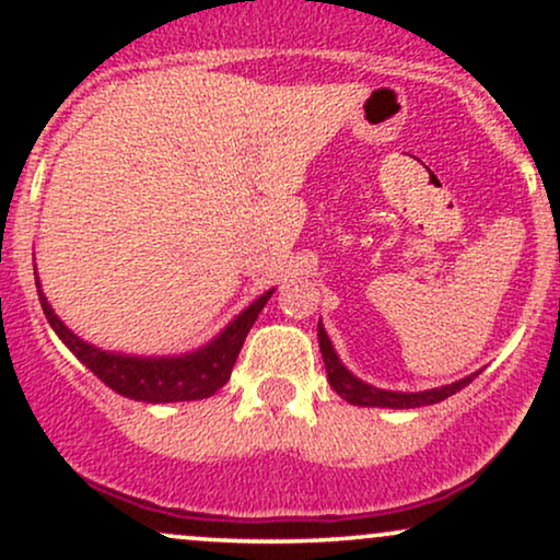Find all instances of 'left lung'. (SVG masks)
Instances as JSON below:
<instances>
[{"label":"left lung","mask_w":560,"mask_h":560,"mask_svg":"<svg viewBox=\"0 0 560 560\" xmlns=\"http://www.w3.org/2000/svg\"><path fill=\"white\" fill-rule=\"evenodd\" d=\"M318 345H320V355H324V365L326 374H329V384L337 389V395H342L347 402L352 405H363V408H421V405H434L445 397L455 395L458 389H464L474 376L460 378V382L445 384V387L436 389H427V392H387V389H376L363 384L361 378H355L350 371L339 363L337 352L326 337L324 326L318 324Z\"/></svg>","instance_id":"left-lung-1"}]
</instances>
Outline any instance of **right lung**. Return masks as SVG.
I'll return each mask as SVG.
<instances>
[{"label": "right lung", "mask_w": 560, "mask_h": 560, "mask_svg": "<svg viewBox=\"0 0 560 560\" xmlns=\"http://www.w3.org/2000/svg\"><path fill=\"white\" fill-rule=\"evenodd\" d=\"M271 294L273 289L255 300L253 305L231 320L226 329L218 334L208 347L182 358H131L96 350V347L86 345L83 339L75 337V334L55 316V311L49 307L42 289H38V302H42L44 316H47L49 326L57 331V337H60L62 342L68 345V350L73 352L96 378H102L107 387L118 392V395L141 402H182L205 400V397L215 395V392L229 382L236 355H240L244 339H247V331L253 329L255 318H258V313L262 311V305H266Z\"/></svg>", "instance_id": "obj_1"}]
</instances>
